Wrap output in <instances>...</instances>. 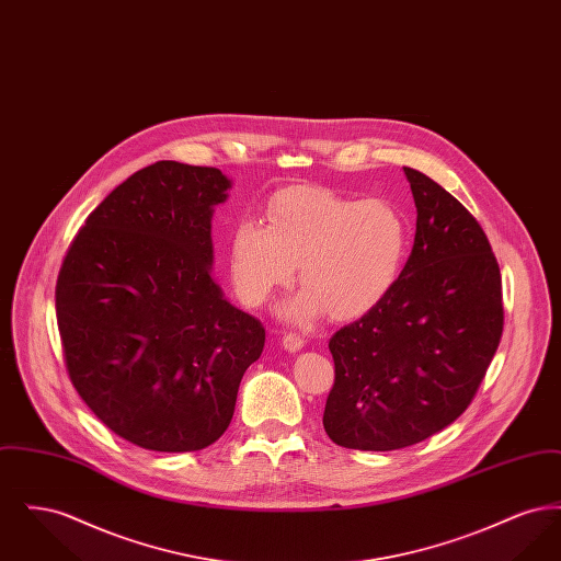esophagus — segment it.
I'll list each match as a JSON object with an SVG mask.
<instances>
[{"label":"esophagus","instance_id":"34e87169","mask_svg":"<svg viewBox=\"0 0 561 561\" xmlns=\"http://www.w3.org/2000/svg\"><path fill=\"white\" fill-rule=\"evenodd\" d=\"M282 345H284V348H286L288 353H298L300 348L305 347V339H302L300 334L288 332V334H284V339H282Z\"/></svg>","mask_w":561,"mask_h":561}]
</instances>
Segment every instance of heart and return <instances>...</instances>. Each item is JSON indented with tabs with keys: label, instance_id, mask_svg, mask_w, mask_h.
Wrapping results in <instances>:
<instances>
[{
	"label": "heart",
	"instance_id": "b5f03b06",
	"mask_svg": "<svg viewBox=\"0 0 561 561\" xmlns=\"http://www.w3.org/2000/svg\"><path fill=\"white\" fill-rule=\"evenodd\" d=\"M408 225L382 199H351L325 188L286 191L271 199L267 227L240 222L229 238V275L241 300L259 307L293 282L302 293L282 316L307 323L325 311L355 320L373 311L400 279Z\"/></svg>",
	"mask_w": 561,
	"mask_h": 561
}]
</instances>
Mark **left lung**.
I'll return each instance as SVG.
<instances>
[{
  "label": "left lung",
  "mask_w": 561,
  "mask_h": 561,
  "mask_svg": "<svg viewBox=\"0 0 561 561\" xmlns=\"http://www.w3.org/2000/svg\"><path fill=\"white\" fill-rule=\"evenodd\" d=\"M416 236L396 288L330 339L328 437L387 453L454 423L473 400L503 334L501 271L469 210L427 174L403 168Z\"/></svg>",
  "instance_id": "1"
}]
</instances>
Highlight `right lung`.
<instances>
[{
    "instance_id": "add662e5",
    "label": "right lung",
    "mask_w": 561,
    "mask_h": 561,
    "mask_svg": "<svg viewBox=\"0 0 561 561\" xmlns=\"http://www.w3.org/2000/svg\"><path fill=\"white\" fill-rule=\"evenodd\" d=\"M231 181L158 161L88 216L56 282V320L73 387L119 437L193 453L233 419L265 328L214 282L213 214Z\"/></svg>"
}]
</instances>
